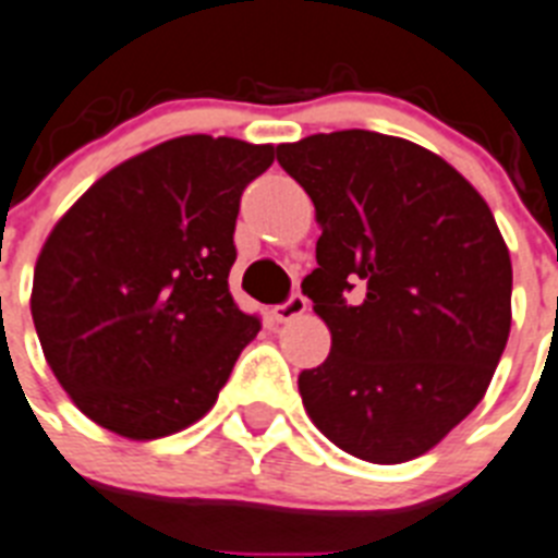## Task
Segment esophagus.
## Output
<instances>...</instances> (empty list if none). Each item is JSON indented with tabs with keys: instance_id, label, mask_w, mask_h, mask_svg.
Wrapping results in <instances>:
<instances>
[{
	"instance_id": "esophagus-1",
	"label": "esophagus",
	"mask_w": 558,
	"mask_h": 558,
	"mask_svg": "<svg viewBox=\"0 0 558 558\" xmlns=\"http://www.w3.org/2000/svg\"><path fill=\"white\" fill-rule=\"evenodd\" d=\"M303 312H306V298H303V294H292L287 303L275 306V312H271V315H275V320L278 323H289V320H294V317H301Z\"/></svg>"
}]
</instances>
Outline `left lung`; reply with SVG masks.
<instances>
[{
    "instance_id": "8db88e82",
    "label": "left lung",
    "mask_w": 558,
    "mask_h": 558,
    "mask_svg": "<svg viewBox=\"0 0 558 558\" xmlns=\"http://www.w3.org/2000/svg\"><path fill=\"white\" fill-rule=\"evenodd\" d=\"M323 235L303 294L331 351L298 377L345 453L397 465L480 405L510 335L513 269L494 213L437 153L372 130L280 144Z\"/></svg>"
}]
</instances>
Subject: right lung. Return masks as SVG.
<instances>
[{
	"instance_id": "1",
	"label": "right lung",
	"mask_w": 558,
	"mask_h": 558,
	"mask_svg": "<svg viewBox=\"0 0 558 558\" xmlns=\"http://www.w3.org/2000/svg\"><path fill=\"white\" fill-rule=\"evenodd\" d=\"M271 144L181 135L101 175L33 269L41 351L76 409L119 437L198 423L260 331L229 294L235 221Z\"/></svg>"
}]
</instances>
